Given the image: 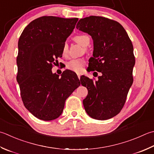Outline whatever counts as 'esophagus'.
<instances>
[{
  "mask_svg": "<svg viewBox=\"0 0 154 154\" xmlns=\"http://www.w3.org/2000/svg\"><path fill=\"white\" fill-rule=\"evenodd\" d=\"M77 77H78V78H79V79H80V78H81V75H80V74H77Z\"/></svg>",
  "mask_w": 154,
  "mask_h": 154,
  "instance_id": "obj_1",
  "label": "esophagus"
}]
</instances>
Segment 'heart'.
Segmentation results:
<instances>
[{"mask_svg":"<svg viewBox=\"0 0 154 154\" xmlns=\"http://www.w3.org/2000/svg\"><path fill=\"white\" fill-rule=\"evenodd\" d=\"M74 41L77 42V43L82 45L83 47H86L88 46L90 43V38L86 35H79L75 36L74 37ZM68 53V45L67 43H64L62 47V53L63 55H67ZM85 64V61L83 59H72L69 61L66 67L69 70L74 71L75 73H79L82 71L84 65Z\"/></svg>","mask_w":154,"mask_h":154,"instance_id":"heart-1","label":"heart"}]
</instances>
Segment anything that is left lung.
<instances>
[{
	"label": "left lung",
	"instance_id": "obj_1",
	"mask_svg": "<svg viewBox=\"0 0 154 154\" xmlns=\"http://www.w3.org/2000/svg\"><path fill=\"white\" fill-rule=\"evenodd\" d=\"M76 28L88 33L93 40V57L89 59L87 70L101 73L95 81L81 77V85L88 90L83 101L84 108L93 119H110L122 109L133 83V45L121 24L106 17L81 19Z\"/></svg>",
	"mask_w": 154,
	"mask_h": 154
}]
</instances>
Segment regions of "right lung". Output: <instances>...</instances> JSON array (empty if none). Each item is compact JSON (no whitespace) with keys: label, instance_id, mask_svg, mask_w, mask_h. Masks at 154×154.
I'll return each mask as SVG.
<instances>
[{"label":"right lung","instance_id":"obj_1","mask_svg":"<svg viewBox=\"0 0 154 154\" xmlns=\"http://www.w3.org/2000/svg\"><path fill=\"white\" fill-rule=\"evenodd\" d=\"M77 20L41 17L30 23L20 36L17 80L24 105L38 119L51 121L59 117L66 99L80 85L74 72L65 70L59 77L51 71L62 57L63 45Z\"/></svg>","mask_w":154,"mask_h":154}]
</instances>
